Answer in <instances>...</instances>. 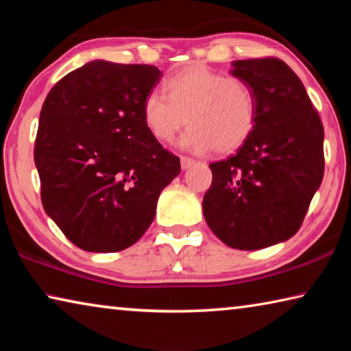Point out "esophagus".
<instances>
[{
	"label": "esophagus",
	"mask_w": 351,
	"mask_h": 351,
	"mask_svg": "<svg viewBox=\"0 0 351 351\" xmlns=\"http://www.w3.org/2000/svg\"><path fill=\"white\" fill-rule=\"evenodd\" d=\"M193 164H195V159L189 158V156H181V169H182V170L190 169Z\"/></svg>",
	"instance_id": "1"
}]
</instances>
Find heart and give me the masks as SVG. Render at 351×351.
<instances>
[{
    "label": "heart",
    "instance_id": "heart-1",
    "mask_svg": "<svg viewBox=\"0 0 351 351\" xmlns=\"http://www.w3.org/2000/svg\"><path fill=\"white\" fill-rule=\"evenodd\" d=\"M164 93H148L142 102L144 125L154 139L171 142L180 128L184 150L230 153L251 138L258 117L252 86L204 64H189L164 82Z\"/></svg>",
    "mask_w": 351,
    "mask_h": 351
}]
</instances>
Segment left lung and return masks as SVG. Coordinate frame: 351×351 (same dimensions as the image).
<instances>
[{
	"mask_svg": "<svg viewBox=\"0 0 351 351\" xmlns=\"http://www.w3.org/2000/svg\"><path fill=\"white\" fill-rule=\"evenodd\" d=\"M257 97V125L239 152L212 162L206 223L224 245L254 251L293 237L324 178V127L304 83L274 57L232 63Z\"/></svg>",
	"mask_w": 351,
	"mask_h": 351,
	"instance_id": "obj_1",
	"label": "left lung"
}]
</instances>
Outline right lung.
<instances>
[{
	"label": "right lung",
	"instance_id": "obj_1",
	"mask_svg": "<svg viewBox=\"0 0 351 351\" xmlns=\"http://www.w3.org/2000/svg\"><path fill=\"white\" fill-rule=\"evenodd\" d=\"M162 74L94 60L58 80L40 112L34 159L41 203L69 241L117 252L144 235L180 158L148 133L141 108Z\"/></svg>",
	"mask_w": 351,
	"mask_h": 351
}]
</instances>
